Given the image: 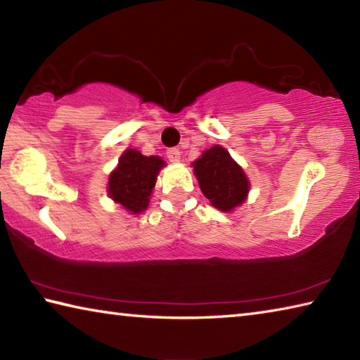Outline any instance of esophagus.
Returning <instances> with one entry per match:
<instances>
[{
	"instance_id": "34e87169",
	"label": "esophagus",
	"mask_w": 360,
	"mask_h": 360,
	"mask_svg": "<svg viewBox=\"0 0 360 360\" xmlns=\"http://www.w3.org/2000/svg\"><path fill=\"white\" fill-rule=\"evenodd\" d=\"M167 157H168V160L169 162H173V163H178L179 160H181V152H179V149H168L167 150Z\"/></svg>"
}]
</instances>
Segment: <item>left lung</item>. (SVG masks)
<instances>
[{
	"mask_svg": "<svg viewBox=\"0 0 360 360\" xmlns=\"http://www.w3.org/2000/svg\"><path fill=\"white\" fill-rule=\"evenodd\" d=\"M192 167L203 195L219 211L231 212L246 202L251 182L222 146L203 150Z\"/></svg>",
	"mask_w": 360,
	"mask_h": 360,
	"instance_id": "1",
	"label": "left lung"
}]
</instances>
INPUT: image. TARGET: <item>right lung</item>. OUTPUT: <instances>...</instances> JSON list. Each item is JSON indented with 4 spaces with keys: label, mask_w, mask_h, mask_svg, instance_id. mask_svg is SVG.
<instances>
[{
    "label": "right lung",
    "mask_w": 360,
    "mask_h": 360,
    "mask_svg": "<svg viewBox=\"0 0 360 360\" xmlns=\"http://www.w3.org/2000/svg\"><path fill=\"white\" fill-rule=\"evenodd\" d=\"M167 163L158 155L146 157L136 149H127L120 155L108 181V195L130 214L148 210L157 176Z\"/></svg>",
    "instance_id": "1"
}]
</instances>
